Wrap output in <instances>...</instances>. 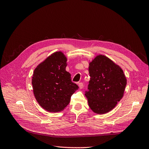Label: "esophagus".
<instances>
[{"mask_svg": "<svg viewBox=\"0 0 149 149\" xmlns=\"http://www.w3.org/2000/svg\"><path fill=\"white\" fill-rule=\"evenodd\" d=\"M78 86H79V89H83V83H79V84H78Z\"/></svg>", "mask_w": 149, "mask_h": 149, "instance_id": "34e87169", "label": "esophagus"}]
</instances>
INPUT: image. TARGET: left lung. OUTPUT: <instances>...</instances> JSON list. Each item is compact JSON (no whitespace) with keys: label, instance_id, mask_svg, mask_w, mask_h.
<instances>
[{"label":"left lung","instance_id":"1","mask_svg":"<svg viewBox=\"0 0 149 149\" xmlns=\"http://www.w3.org/2000/svg\"><path fill=\"white\" fill-rule=\"evenodd\" d=\"M89 65L91 78L85 93L88 105L94 113H107L124 96L125 76L119 65L104 55H97Z\"/></svg>","mask_w":149,"mask_h":149}]
</instances>
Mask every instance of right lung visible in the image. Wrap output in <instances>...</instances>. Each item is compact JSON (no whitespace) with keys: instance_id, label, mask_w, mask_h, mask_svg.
I'll use <instances>...</instances> for the list:
<instances>
[{"instance_id":"obj_1","label":"right lung","mask_w":149,"mask_h":149,"mask_svg":"<svg viewBox=\"0 0 149 149\" xmlns=\"http://www.w3.org/2000/svg\"><path fill=\"white\" fill-rule=\"evenodd\" d=\"M67 58L62 52L48 56L37 66L31 79L35 97L43 109L58 112L68 105L71 96L78 89L66 71Z\"/></svg>"}]
</instances>
